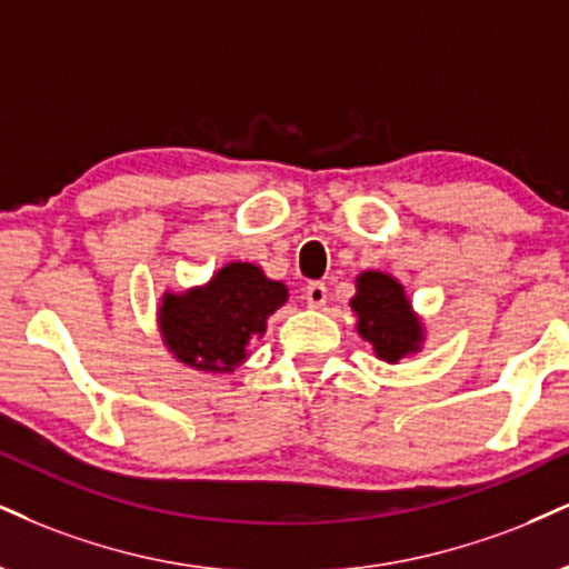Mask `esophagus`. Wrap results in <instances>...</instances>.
Wrapping results in <instances>:
<instances>
[{"label": "esophagus", "instance_id": "esophagus-1", "mask_svg": "<svg viewBox=\"0 0 569 569\" xmlns=\"http://www.w3.org/2000/svg\"><path fill=\"white\" fill-rule=\"evenodd\" d=\"M305 299H307V305L312 307V310H320V307H326V302H328L326 283H320V280H312V283L305 289Z\"/></svg>", "mask_w": 569, "mask_h": 569}]
</instances>
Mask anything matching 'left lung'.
<instances>
[{
  "mask_svg": "<svg viewBox=\"0 0 569 569\" xmlns=\"http://www.w3.org/2000/svg\"><path fill=\"white\" fill-rule=\"evenodd\" d=\"M355 328L381 362L397 366L402 358H413L423 350L427 326L410 305L406 286L381 270H362L355 278V297L350 299Z\"/></svg>",
  "mask_w": 569,
  "mask_h": 569,
  "instance_id": "obj_1",
  "label": "left lung"
}]
</instances>
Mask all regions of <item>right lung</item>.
Returning <instances> with one entry per match:
<instances>
[{"label":"right lung","mask_w":569,"mask_h":569,"mask_svg":"<svg viewBox=\"0 0 569 569\" xmlns=\"http://www.w3.org/2000/svg\"><path fill=\"white\" fill-rule=\"evenodd\" d=\"M289 302V286L272 280L254 262H228L207 283L184 291L167 289L156 326L167 352L184 368L230 376L262 339L267 318Z\"/></svg>","instance_id":"add662e5"}]
</instances>
